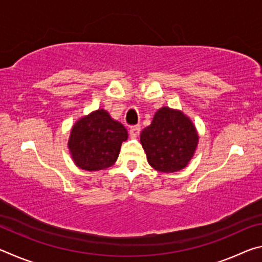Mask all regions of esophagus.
<instances>
[{
  "label": "esophagus",
  "instance_id": "obj_1",
  "mask_svg": "<svg viewBox=\"0 0 262 262\" xmlns=\"http://www.w3.org/2000/svg\"><path fill=\"white\" fill-rule=\"evenodd\" d=\"M140 132H141V127L139 125H136V126L130 127L129 134H130V136L133 137V139H135V137H137V136L140 135Z\"/></svg>",
  "mask_w": 262,
  "mask_h": 262
}]
</instances>
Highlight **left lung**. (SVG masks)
Masks as SVG:
<instances>
[{
  "mask_svg": "<svg viewBox=\"0 0 262 262\" xmlns=\"http://www.w3.org/2000/svg\"><path fill=\"white\" fill-rule=\"evenodd\" d=\"M140 139L150 166L164 173L187 166L199 142L190 119L166 106L155 113L151 125L142 130Z\"/></svg>",
  "mask_w": 262,
  "mask_h": 262,
  "instance_id": "8db88e82",
  "label": "left lung"
}]
</instances>
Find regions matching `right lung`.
<instances>
[{
	"label": "right lung",
	"mask_w": 262,
	"mask_h": 262,
	"mask_svg": "<svg viewBox=\"0 0 262 262\" xmlns=\"http://www.w3.org/2000/svg\"><path fill=\"white\" fill-rule=\"evenodd\" d=\"M128 133L105 110H97L75 122L68 148L74 163L86 171H99L117 162Z\"/></svg>",
	"instance_id": "1"
}]
</instances>
